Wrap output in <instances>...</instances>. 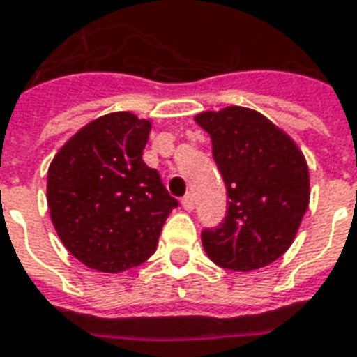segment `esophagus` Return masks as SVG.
Wrapping results in <instances>:
<instances>
[{
  "instance_id": "1",
  "label": "esophagus",
  "mask_w": 357,
  "mask_h": 357,
  "mask_svg": "<svg viewBox=\"0 0 357 357\" xmlns=\"http://www.w3.org/2000/svg\"><path fill=\"white\" fill-rule=\"evenodd\" d=\"M181 206L185 208L187 212H191V210H195V199H192V195H185V197L181 199Z\"/></svg>"
}]
</instances>
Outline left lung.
Listing matches in <instances>:
<instances>
[{
    "instance_id": "1",
    "label": "left lung",
    "mask_w": 357,
    "mask_h": 357,
    "mask_svg": "<svg viewBox=\"0 0 357 357\" xmlns=\"http://www.w3.org/2000/svg\"><path fill=\"white\" fill-rule=\"evenodd\" d=\"M195 121L212 138L227 187V215L202 231L215 265L250 273L287 252L310 200L308 165L286 132L255 109L229 105Z\"/></svg>"
}]
</instances>
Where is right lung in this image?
Masks as SVG:
<instances>
[{
	"mask_svg": "<svg viewBox=\"0 0 357 357\" xmlns=\"http://www.w3.org/2000/svg\"><path fill=\"white\" fill-rule=\"evenodd\" d=\"M151 121L107 113L84 125L54 155L47 204L66 250L89 268L125 273L151 257L172 199L144 147Z\"/></svg>",
	"mask_w": 357,
	"mask_h": 357,
	"instance_id": "add662e5",
	"label": "right lung"
}]
</instances>
